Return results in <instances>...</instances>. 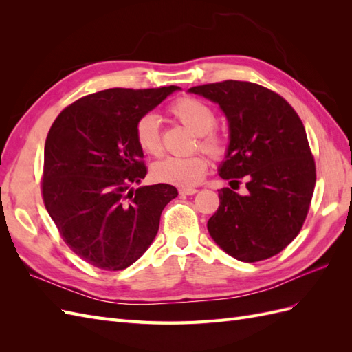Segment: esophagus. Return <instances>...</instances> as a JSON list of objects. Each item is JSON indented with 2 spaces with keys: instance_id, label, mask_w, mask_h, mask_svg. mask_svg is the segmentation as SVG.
<instances>
[{
  "instance_id": "esophagus-1",
  "label": "esophagus",
  "mask_w": 352,
  "mask_h": 352,
  "mask_svg": "<svg viewBox=\"0 0 352 352\" xmlns=\"http://www.w3.org/2000/svg\"><path fill=\"white\" fill-rule=\"evenodd\" d=\"M197 192H198V189H195V188H180L179 189L180 195H194Z\"/></svg>"
}]
</instances>
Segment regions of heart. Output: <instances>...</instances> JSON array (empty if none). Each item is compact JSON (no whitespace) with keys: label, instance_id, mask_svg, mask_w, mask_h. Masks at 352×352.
Instances as JSON below:
<instances>
[{"label":"heart","instance_id":"1","mask_svg":"<svg viewBox=\"0 0 352 352\" xmlns=\"http://www.w3.org/2000/svg\"><path fill=\"white\" fill-rule=\"evenodd\" d=\"M168 111L186 126L188 129L198 135V145L201 150L211 157H221L226 153V140L214 129L217 114L204 101L182 97L170 104ZM135 141L141 151L146 155L158 157L163 153L160 122L154 113L142 114L135 123ZM208 168L207 158L202 154L188 157H167L153 166V176L158 182L189 188L199 184Z\"/></svg>","mask_w":352,"mask_h":352}]
</instances>
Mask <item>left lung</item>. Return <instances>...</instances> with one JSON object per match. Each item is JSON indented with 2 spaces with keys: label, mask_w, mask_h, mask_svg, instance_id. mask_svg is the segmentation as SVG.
Here are the masks:
<instances>
[{
  "label": "left lung",
  "mask_w": 352,
  "mask_h": 352,
  "mask_svg": "<svg viewBox=\"0 0 352 352\" xmlns=\"http://www.w3.org/2000/svg\"><path fill=\"white\" fill-rule=\"evenodd\" d=\"M189 92L217 102L229 122L220 177L247 179V195L219 190L210 235L239 261L270 258L300 233L314 192L316 163L300 116L279 94L252 82L207 83Z\"/></svg>",
  "instance_id": "1"
}]
</instances>
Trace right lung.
<instances>
[{"label":"right lung","mask_w":352,"mask_h":352,"mask_svg":"<svg viewBox=\"0 0 352 352\" xmlns=\"http://www.w3.org/2000/svg\"><path fill=\"white\" fill-rule=\"evenodd\" d=\"M179 87L111 88L74 101L45 141L42 198L67 247L94 267H129L153 243L177 189H131L146 175L135 123Z\"/></svg>","instance_id":"obj_1"}]
</instances>
